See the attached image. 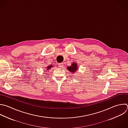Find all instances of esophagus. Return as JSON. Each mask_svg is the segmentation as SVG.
<instances>
[{"label": "esophagus", "mask_w": 128, "mask_h": 128, "mask_svg": "<svg viewBox=\"0 0 128 128\" xmlns=\"http://www.w3.org/2000/svg\"><path fill=\"white\" fill-rule=\"evenodd\" d=\"M58 67H59L60 68H63V67H64V64H62V63L58 64Z\"/></svg>", "instance_id": "esophagus-1"}]
</instances>
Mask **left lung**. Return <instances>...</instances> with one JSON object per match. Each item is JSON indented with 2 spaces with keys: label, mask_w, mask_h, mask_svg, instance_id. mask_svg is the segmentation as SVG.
<instances>
[{
  "label": "left lung",
  "mask_w": 128,
  "mask_h": 128,
  "mask_svg": "<svg viewBox=\"0 0 128 128\" xmlns=\"http://www.w3.org/2000/svg\"><path fill=\"white\" fill-rule=\"evenodd\" d=\"M77 65L75 63H73L72 64V66L68 67V70L71 72H74L77 70Z\"/></svg>",
  "instance_id": "8db88e82"
}]
</instances>
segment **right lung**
Wrapping results in <instances>:
<instances>
[{
    "instance_id": "obj_1",
    "label": "right lung",
    "mask_w": 128,
    "mask_h": 128,
    "mask_svg": "<svg viewBox=\"0 0 128 128\" xmlns=\"http://www.w3.org/2000/svg\"><path fill=\"white\" fill-rule=\"evenodd\" d=\"M52 65H50V66H48V68H47V70H49V69H50V68H52Z\"/></svg>"
}]
</instances>
